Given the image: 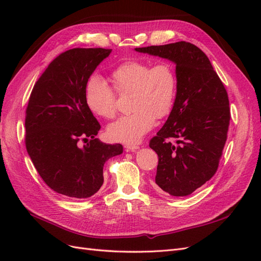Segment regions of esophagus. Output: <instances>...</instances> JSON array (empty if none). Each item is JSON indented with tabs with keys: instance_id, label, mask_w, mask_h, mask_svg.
<instances>
[{
	"instance_id": "34e87169",
	"label": "esophagus",
	"mask_w": 261,
	"mask_h": 261,
	"mask_svg": "<svg viewBox=\"0 0 261 261\" xmlns=\"http://www.w3.org/2000/svg\"><path fill=\"white\" fill-rule=\"evenodd\" d=\"M124 148L126 149V150H129V151H135V150H137V149H139V146H137V145H125L124 146Z\"/></svg>"
}]
</instances>
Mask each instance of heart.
Segmentation results:
<instances>
[{"mask_svg":"<svg viewBox=\"0 0 261 261\" xmlns=\"http://www.w3.org/2000/svg\"><path fill=\"white\" fill-rule=\"evenodd\" d=\"M111 82L116 92H132L133 110L130 114L118 117L109 125L108 136L114 141L138 143L153 127L155 117L169 115L174 106L177 80L170 63L152 65L144 61L125 62L112 70ZM114 91L103 78L91 76L85 87L87 108L97 116L114 117L116 93Z\"/></svg>","mask_w":261,"mask_h":261,"instance_id":"1","label":"heart"}]
</instances>
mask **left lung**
Returning <instances> with one entry per match:
<instances>
[{
    "label": "left lung",
    "mask_w": 261,
    "mask_h": 261,
    "mask_svg": "<svg viewBox=\"0 0 261 261\" xmlns=\"http://www.w3.org/2000/svg\"><path fill=\"white\" fill-rule=\"evenodd\" d=\"M176 65V98L149 147L159 158L155 184L184 197L209 180L219 167L230 125V103L223 83L208 57L186 41L136 48Z\"/></svg>",
    "instance_id": "obj_1"
}]
</instances>
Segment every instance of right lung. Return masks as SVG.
<instances>
[{"label":"right lung","instance_id":"1","mask_svg":"<svg viewBox=\"0 0 261 261\" xmlns=\"http://www.w3.org/2000/svg\"><path fill=\"white\" fill-rule=\"evenodd\" d=\"M111 49L75 48L55 58L35 84L25 118L27 152L54 192L88 198L103 184L106 161L120 144L96 138L101 126L85 102V87ZM81 141L87 144L82 147Z\"/></svg>","mask_w":261,"mask_h":261}]
</instances>
